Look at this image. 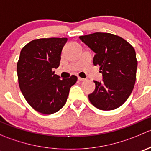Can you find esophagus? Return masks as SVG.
I'll return each mask as SVG.
<instances>
[{
    "instance_id": "esophagus-1",
    "label": "esophagus",
    "mask_w": 151,
    "mask_h": 151,
    "mask_svg": "<svg viewBox=\"0 0 151 151\" xmlns=\"http://www.w3.org/2000/svg\"><path fill=\"white\" fill-rule=\"evenodd\" d=\"M78 80H80V81L81 82H84V81H86V79H84V78H81V77H78Z\"/></svg>"
}]
</instances>
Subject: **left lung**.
<instances>
[{
	"instance_id": "8db88e82",
	"label": "left lung",
	"mask_w": 151,
	"mask_h": 151,
	"mask_svg": "<svg viewBox=\"0 0 151 151\" xmlns=\"http://www.w3.org/2000/svg\"><path fill=\"white\" fill-rule=\"evenodd\" d=\"M96 53L94 66H99L103 82L93 81L95 91L88 95L91 103L101 110H112L127 100L134 87L137 60L134 47L123 38L109 33L80 36Z\"/></svg>"
}]
</instances>
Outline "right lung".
<instances>
[{
  "instance_id": "add662e5",
  "label": "right lung",
  "mask_w": 151,
  "mask_h": 151,
  "mask_svg": "<svg viewBox=\"0 0 151 151\" xmlns=\"http://www.w3.org/2000/svg\"><path fill=\"white\" fill-rule=\"evenodd\" d=\"M66 42L67 38L34 39L20 52L17 64L19 88L30 106L42 114L60 110L71 87L77 83L75 75L61 80L53 71L60 65Z\"/></svg>"
}]
</instances>
